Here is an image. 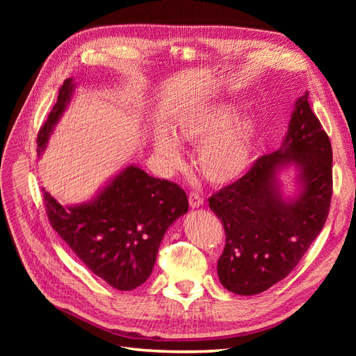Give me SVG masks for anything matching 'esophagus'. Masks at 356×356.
<instances>
[{"mask_svg": "<svg viewBox=\"0 0 356 356\" xmlns=\"http://www.w3.org/2000/svg\"><path fill=\"white\" fill-rule=\"evenodd\" d=\"M188 203H190L191 208H199L203 204V197L199 195V193L191 191L188 195Z\"/></svg>", "mask_w": 356, "mask_h": 356, "instance_id": "obj_1", "label": "esophagus"}]
</instances>
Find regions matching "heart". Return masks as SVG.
<instances>
[{"label": "heart", "mask_w": 356, "mask_h": 356, "mask_svg": "<svg viewBox=\"0 0 356 356\" xmlns=\"http://www.w3.org/2000/svg\"><path fill=\"white\" fill-rule=\"evenodd\" d=\"M230 105H213L182 113L170 123V136L165 129L153 132L156 153L170 166L181 165V152L175 140L200 144L197 163L204 178L215 184H229L243 175L252 154L257 123L254 118H239ZM176 138L174 140L173 138Z\"/></svg>", "instance_id": "b5f03b06"}]
</instances>
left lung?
<instances>
[{
    "mask_svg": "<svg viewBox=\"0 0 356 356\" xmlns=\"http://www.w3.org/2000/svg\"><path fill=\"white\" fill-rule=\"evenodd\" d=\"M307 98L306 92L297 99L281 148L258 157L242 178L208 200L225 232L218 277L234 294L254 296L282 281L327 221L332 149ZM286 164L300 170L302 190L294 201L282 197L275 179Z\"/></svg>",
    "mask_w": 356,
    "mask_h": 356,
    "instance_id": "1",
    "label": "left lung"
}]
</instances>
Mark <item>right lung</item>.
I'll list each match as a JSON object with an SVG mask.
<instances>
[{"instance_id":"right-lung-1","label":"right lung","mask_w":356,"mask_h":356,"mask_svg":"<svg viewBox=\"0 0 356 356\" xmlns=\"http://www.w3.org/2000/svg\"><path fill=\"white\" fill-rule=\"evenodd\" d=\"M72 90V79H67L38 132V154L71 101ZM42 199L51 227L71 251L90 272L120 291L135 289L147 281L169 225L188 211L187 195L179 186L149 177L134 165L88 203L63 207L44 188Z\"/></svg>"}]
</instances>
